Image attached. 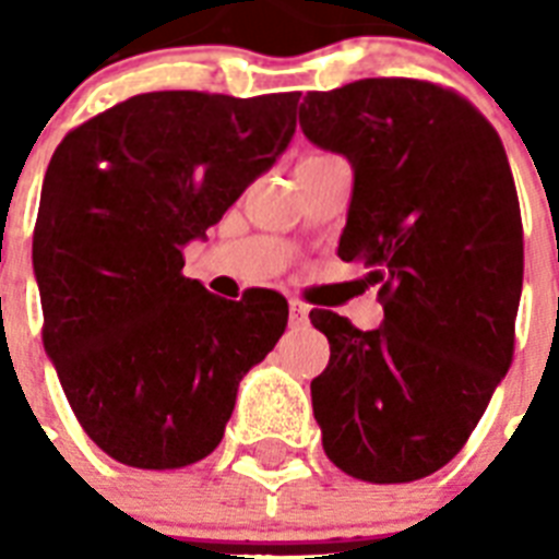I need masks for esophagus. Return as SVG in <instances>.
Instances as JSON below:
<instances>
[{"instance_id":"esophagus-1","label":"esophagus","mask_w":559,"mask_h":559,"mask_svg":"<svg viewBox=\"0 0 559 559\" xmlns=\"http://www.w3.org/2000/svg\"><path fill=\"white\" fill-rule=\"evenodd\" d=\"M310 322V313H307V307L298 301V298H293L289 301V324L293 328H305V324Z\"/></svg>"}]
</instances>
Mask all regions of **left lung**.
I'll return each instance as SVG.
<instances>
[{
  "label": "left lung",
  "instance_id": "8db88e82",
  "mask_svg": "<svg viewBox=\"0 0 559 559\" xmlns=\"http://www.w3.org/2000/svg\"><path fill=\"white\" fill-rule=\"evenodd\" d=\"M301 130L354 168L342 261H362L385 319L313 310L331 362L313 382L328 459L371 485L450 464L511 368L522 217L493 124L459 92L366 78L307 92Z\"/></svg>",
  "mask_w": 559,
  "mask_h": 559
}]
</instances>
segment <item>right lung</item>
Listing matches in <instances>:
<instances>
[{
	"instance_id": "add662e5",
	"label": "right lung",
	"mask_w": 559,
	"mask_h": 559,
	"mask_svg": "<svg viewBox=\"0 0 559 559\" xmlns=\"http://www.w3.org/2000/svg\"><path fill=\"white\" fill-rule=\"evenodd\" d=\"M296 107L298 92H144L57 144L34 226L43 345L109 459L179 469L217 450L287 328L272 289L226 301L186 278L182 246L287 151Z\"/></svg>"
}]
</instances>
